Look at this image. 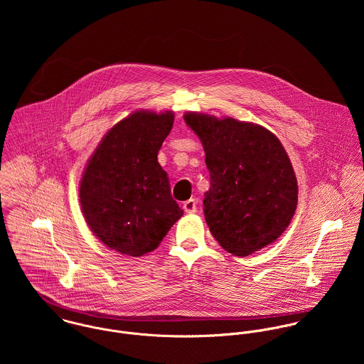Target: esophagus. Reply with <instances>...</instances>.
Segmentation results:
<instances>
[{
	"mask_svg": "<svg viewBox=\"0 0 364 364\" xmlns=\"http://www.w3.org/2000/svg\"><path fill=\"white\" fill-rule=\"evenodd\" d=\"M183 210H185L186 213H189V214L196 213V210H198V200H196V199H189V200H186V202L183 203Z\"/></svg>",
	"mask_w": 364,
	"mask_h": 364,
	"instance_id": "34e87169",
	"label": "esophagus"
}]
</instances>
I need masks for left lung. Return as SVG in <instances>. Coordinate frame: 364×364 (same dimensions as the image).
Returning a JSON list of instances; mask_svg holds the SVG:
<instances>
[{"label":"left lung","instance_id":"8db88e82","mask_svg":"<svg viewBox=\"0 0 364 364\" xmlns=\"http://www.w3.org/2000/svg\"><path fill=\"white\" fill-rule=\"evenodd\" d=\"M200 139L210 172L203 211L211 235L235 257L276 241L297 208L299 186L279 139L259 124L185 113Z\"/></svg>","mask_w":364,"mask_h":364}]
</instances>
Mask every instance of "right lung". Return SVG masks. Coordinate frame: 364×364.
I'll return each mask as SVG.
<instances>
[{"instance_id":"obj_1","label":"right lung","mask_w":364,"mask_h":364,"mask_svg":"<svg viewBox=\"0 0 364 364\" xmlns=\"http://www.w3.org/2000/svg\"><path fill=\"white\" fill-rule=\"evenodd\" d=\"M172 124L171 110L134 112L105 134L85 166L82 214L112 251L134 258L154 251L183 214L156 158Z\"/></svg>"}]
</instances>
